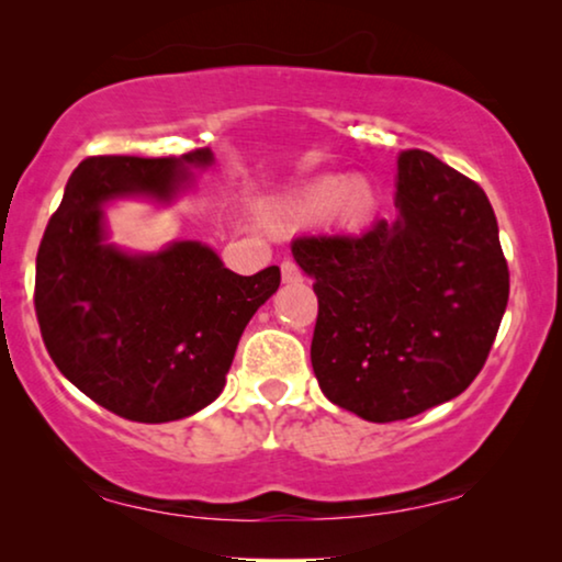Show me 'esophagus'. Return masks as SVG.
I'll use <instances>...</instances> for the list:
<instances>
[{"instance_id":"obj_1","label":"esophagus","mask_w":562,"mask_h":562,"mask_svg":"<svg viewBox=\"0 0 562 562\" xmlns=\"http://www.w3.org/2000/svg\"><path fill=\"white\" fill-rule=\"evenodd\" d=\"M281 279H283V283H299V281H304V273H302V268L294 263V260L286 258L281 263Z\"/></svg>"}]
</instances>
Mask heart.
I'll return each instance as SVG.
<instances>
[{
	"label": "heart",
	"instance_id": "1",
	"mask_svg": "<svg viewBox=\"0 0 562 562\" xmlns=\"http://www.w3.org/2000/svg\"><path fill=\"white\" fill-rule=\"evenodd\" d=\"M291 212L304 220H319L333 212V217L340 220L342 225L356 227L373 217L375 194L371 183L329 176V179L312 183L304 194H299L296 202L291 204Z\"/></svg>",
	"mask_w": 562,
	"mask_h": 562
}]
</instances>
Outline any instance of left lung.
<instances>
[{"instance_id": "left-lung-1", "label": "left lung", "mask_w": 562, "mask_h": 562, "mask_svg": "<svg viewBox=\"0 0 562 562\" xmlns=\"http://www.w3.org/2000/svg\"><path fill=\"white\" fill-rule=\"evenodd\" d=\"M394 222L304 235L294 260L319 312L322 394L368 422L409 419L471 386L496 340L509 268L479 183L427 150L398 153Z\"/></svg>"}]
</instances>
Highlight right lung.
I'll return each instance as SVG.
<instances>
[{"instance_id":"1","label":"right lung","mask_w":562,"mask_h":562,"mask_svg":"<svg viewBox=\"0 0 562 562\" xmlns=\"http://www.w3.org/2000/svg\"><path fill=\"white\" fill-rule=\"evenodd\" d=\"M212 160L210 148L181 158L81 160L37 248L35 314L53 363L125 419L158 425L212 404L245 325L281 283L279 266L237 276L202 243L148 256L106 245V202H171L189 168Z\"/></svg>"}]
</instances>
